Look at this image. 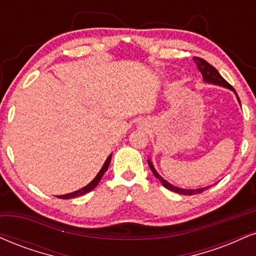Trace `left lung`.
I'll list each match as a JSON object with an SVG mask.
<instances>
[{
    "label": "left lung",
    "mask_w": 256,
    "mask_h": 256,
    "mask_svg": "<svg viewBox=\"0 0 256 256\" xmlns=\"http://www.w3.org/2000/svg\"><path fill=\"white\" fill-rule=\"evenodd\" d=\"M193 60L196 62V66H198V70L200 72H202V78H204V82L212 83V84H217V86H220V87L228 88V89H230V90H232L234 93L236 94L235 89L232 88V86H230L229 83L226 81V80L222 78L220 74L216 70V68L212 66L210 63H208V62L202 60V58L193 57ZM236 98H237V100H238V102L241 104V101H240V98L237 96V94H236ZM148 163H149V167H150V169H152L154 175H155V176L160 180V182H161L163 186L166 187V188L173 190V192H175V193H178V194H184V196L199 194V193L204 192L205 190L210 188V186H208V187H202V188H198V190H184V188H180V187L173 186V184H169L167 180H164V178H163L161 175H160L158 172H156V169L154 168L152 163V161H150V160H148Z\"/></svg>",
    "instance_id": "8db88e82"
}]
</instances>
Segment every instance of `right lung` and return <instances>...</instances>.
Here are the masks:
<instances>
[{"label":"right lung","instance_id":"obj_1","mask_svg":"<svg viewBox=\"0 0 256 256\" xmlns=\"http://www.w3.org/2000/svg\"><path fill=\"white\" fill-rule=\"evenodd\" d=\"M110 158H112V154H110L108 158H107L106 161H104L102 168L100 169V172H98L96 176H95V178H93V181H92V182H89V184H87V186L83 187V188L78 190H75V192H72V193H68V194H63V196H57V198H60V199H72V198H76V196H83V194H86V193H88V192H90V190H93L95 188V187L98 186V184L100 182L101 178L104 176V172H106L107 169H108Z\"/></svg>","mask_w":256,"mask_h":256}]
</instances>
